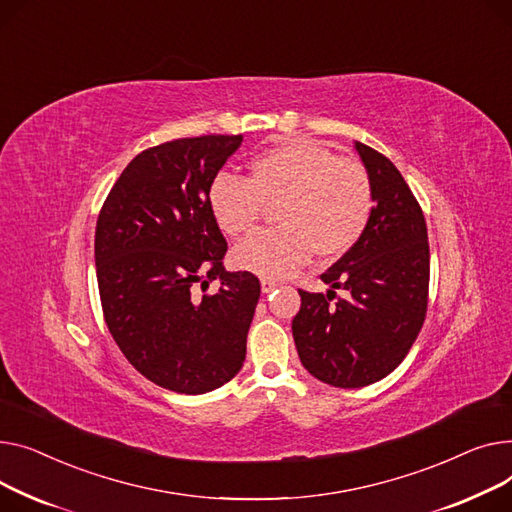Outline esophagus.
<instances>
[{"instance_id": "esophagus-1", "label": "esophagus", "mask_w": 512, "mask_h": 512, "mask_svg": "<svg viewBox=\"0 0 512 512\" xmlns=\"http://www.w3.org/2000/svg\"><path fill=\"white\" fill-rule=\"evenodd\" d=\"M260 285H262V291H264V293H270V291H275V289L279 287V283H277L275 279H262Z\"/></svg>"}]
</instances>
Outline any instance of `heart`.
I'll use <instances>...</instances> for the list:
<instances>
[{
  "instance_id": "b5f03b06",
  "label": "heart",
  "mask_w": 512,
  "mask_h": 512,
  "mask_svg": "<svg viewBox=\"0 0 512 512\" xmlns=\"http://www.w3.org/2000/svg\"><path fill=\"white\" fill-rule=\"evenodd\" d=\"M208 208L223 233L242 237L277 206L279 227L262 229L233 250L239 270L281 279L314 252L335 258L366 233L374 213L368 171L314 140H289L252 159L250 177L217 173L208 186Z\"/></svg>"
}]
</instances>
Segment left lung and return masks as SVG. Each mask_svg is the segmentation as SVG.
Segmentation results:
<instances>
[{
  "label": "left lung",
  "instance_id": "8db88e82",
  "mask_svg": "<svg viewBox=\"0 0 512 512\" xmlns=\"http://www.w3.org/2000/svg\"><path fill=\"white\" fill-rule=\"evenodd\" d=\"M374 188V213L359 242L320 279L328 293L302 295L293 339L304 368L339 386H368L409 353L428 312L430 246L424 210L378 150L355 142ZM346 291L345 298L336 289Z\"/></svg>",
  "mask_w": 512,
  "mask_h": 512
}]
</instances>
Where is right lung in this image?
<instances>
[{
  "mask_svg": "<svg viewBox=\"0 0 512 512\" xmlns=\"http://www.w3.org/2000/svg\"><path fill=\"white\" fill-rule=\"evenodd\" d=\"M242 140L210 134L142 150L97 219L109 333L144 378L179 395L210 393L246 359L260 281L248 270H225L227 242L206 198ZM213 280L220 289L208 292Z\"/></svg>",
  "mask_w": 512,
  "mask_h": 512,
  "instance_id": "1",
  "label": "right lung"
}]
</instances>
